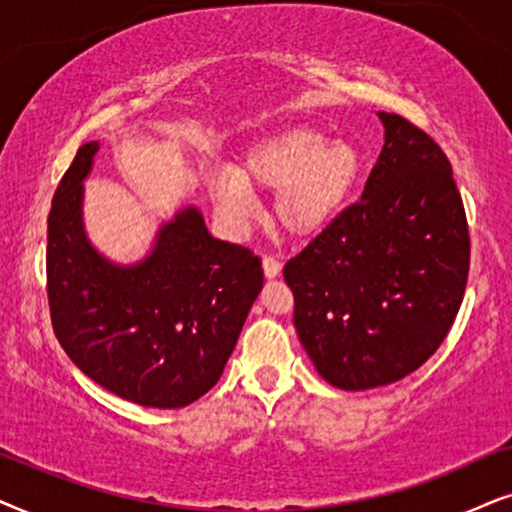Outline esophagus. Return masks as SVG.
Instances as JSON below:
<instances>
[{"mask_svg":"<svg viewBox=\"0 0 512 512\" xmlns=\"http://www.w3.org/2000/svg\"><path fill=\"white\" fill-rule=\"evenodd\" d=\"M262 269H264V276L267 278H276V276H281V262L276 260V257H264L262 260Z\"/></svg>","mask_w":512,"mask_h":512,"instance_id":"obj_1","label":"esophagus"}]
</instances>
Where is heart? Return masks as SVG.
<instances>
[{
	"instance_id": "b5f03b06",
	"label": "heart",
	"mask_w": 512,
	"mask_h": 512,
	"mask_svg": "<svg viewBox=\"0 0 512 512\" xmlns=\"http://www.w3.org/2000/svg\"><path fill=\"white\" fill-rule=\"evenodd\" d=\"M363 173V154L351 140H327L313 128H288L257 142L236 173L213 177L220 215L243 227L255 215V192H276L271 220L292 238H313L342 213Z\"/></svg>"
}]
</instances>
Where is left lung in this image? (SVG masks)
I'll return each mask as SVG.
<instances>
[{
  "label": "left lung",
  "instance_id": "8db88e82",
  "mask_svg": "<svg viewBox=\"0 0 512 512\" xmlns=\"http://www.w3.org/2000/svg\"><path fill=\"white\" fill-rule=\"evenodd\" d=\"M363 199L285 264L297 337L327 384L367 391L407 377L447 337L470 241L447 156L398 114Z\"/></svg>",
  "mask_w": 512,
  "mask_h": 512
}]
</instances>
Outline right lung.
Instances as JSON below:
<instances>
[{"label": "right lung", "instance_id": "1", "mask_svg": "<svg viewBox=\"0 0 512 512\" xmlns=\"http://www.w3.org/2000/svg\"><path fill=\"white\" fill-rule=\"evenodd\" d=\"M100 142L79 147L49 213L51 323L88 379L142 407L175 410L217 384L264 283L262 262L210 236L185 206L140 262L119 264L84 227V180Z\"/></svg>", "mask_w": 512, "mask_h": 512}]
</instances>
